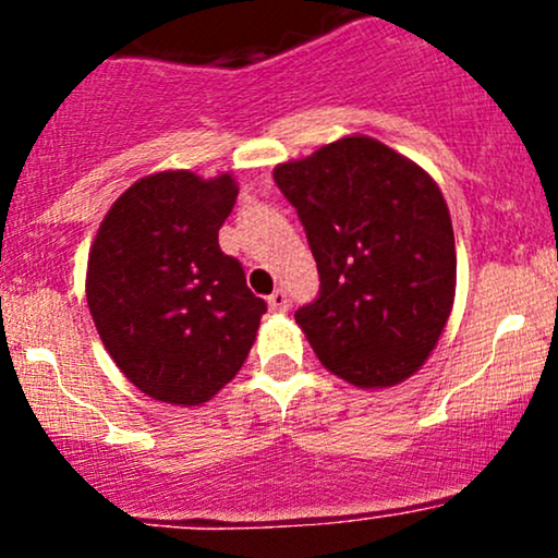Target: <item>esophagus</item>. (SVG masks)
<instances>
[{"instance_id": "obj_1", "label": "esophagus", "mask_w": 558, "mask_h": 558, "mask_svg": "<svg viewBox=\"0 0 558 558\" xmlns=\"http://www.w3.org/2000/svg\"><path fill=\"white\" fill-rule=\"evenodd\" d=\"M267 304H270L272 312H286V310H288V299H286L283 288H278V291H272L270 296H267Z\"/></svg>"}]
</instances>
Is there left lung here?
Segmentation results:
<instances>
[{"mask_svg": "<svg viewBox=\"0 0 558 558\" xmlns=\"http://www.w3.org/2000/svg\"><path fill=\"white\" fill-rule=\"evenodd\" d=\"M319 272L296 312L317 360L356 388L412 377L438 345L457 293V246L438 183L369 136L278 165Z\"/></svg>", "mask_w": 558, "mask_h": 558, "instance_id": "8db88e82", "label": "left lung"}]
</instances>
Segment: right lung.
I'll use <instances>...</instances> for the list:
<instances>
[{
  "label": "right lung",
  "mask_w": 558,
  "mask_h": 558,
  "mask_svg": "<svg viewBox=\"0 0 558 558\" xmlns=\"http://www.w3.org/2000/svg\"><path fill=\"white\" fill-rule=\"evenodd\" d=\"M235 196L230 172H151L118 196L96 230L88 310L120 373L157 401H209L239 375L257 338L267 304L217 243Z\"/></svg>",
  "instance_id": "1"
}]
</instances>
